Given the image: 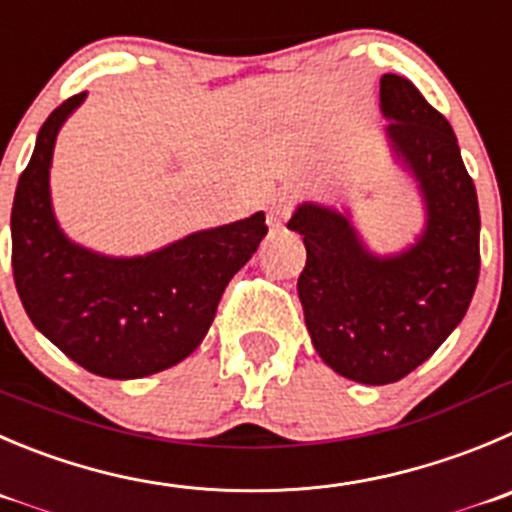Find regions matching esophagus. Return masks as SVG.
I'll return each mask as SVG.
<instances>
[{
    "label": "esophagus",
    "mask_w": 512,
    "mask_h": 512,
    "mask_svg": "<svg viewBox=\"0 0 512 512\" xmlns=\"http://www.w3.org/2000/svg\"><path fill=\"white\" fill-rule=\"evenodd\" d=\"M291 211H294V203H291V198L286 196H276L274 201L269 203V226L271 228H279L284 226L286 218L291 216Z\"/></svg>",
    "instance_id": "obj_1"
}]
</instances>
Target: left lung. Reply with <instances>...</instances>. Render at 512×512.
I'll use <instances>...</instances> for the list:
<instances>
[{
    "instance_id": "1",
    "label": "left lung",
    "mask_w": 512,
    "mask_h": 512,
    "mask_svg": "<svg viewBox=\"0 0 512 512\" xmlns=\"http://www.w3.org/2000/svg\"><path fill=\"white\" fill-rule=\"evenodd\" d=\"M387 135L425 198V233L379 259L347 216L304 203L286 226L304 236L299 299L314 349L342 377L389 384L437 352L480 276L478 193L445 115L402 75H382Z\"/></svg>"
}]
</instances>
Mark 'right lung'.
<instances>
[{
  "instance_id": "1",
  "label": "right lung",
  "mask_w": 512,
  "mask_h": 512,
  "mask_svg": "<svg viewBox=\"0 0 512 512\" xmlns=\"http://www.w3.org/2000/svg\"><path fill=\"white\" fill-rule=\"evenodd\" d=\"M72 95L52 110L12 206V271L32 324L87 372L138 379L183 362L206 337L228 281L269 233L264 213L198 231L138 259L72 243L50 203V163Z\"/></svg>"
}]
</instances>
